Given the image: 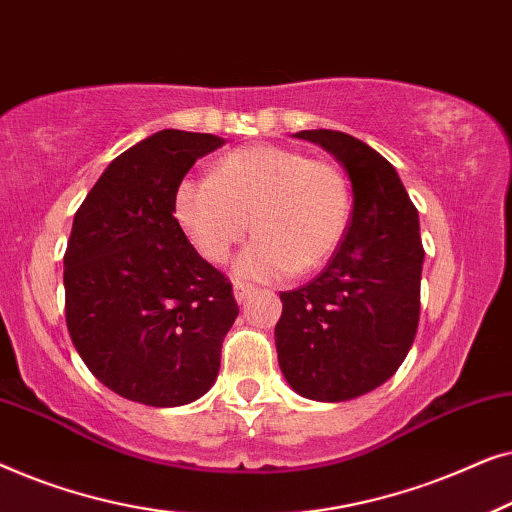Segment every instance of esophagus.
Returning <instances> with one entry per match:
<instances>
[{"label": "esophagus", "mask_w": 512, "mask_h": 512, "mask_svg": "<svg viewBox=\"0 0 512 512\" xmlns=\"http://www.w3.org/2000/svg\"><path fill=\"white\" fill-rule=\"evenodd\" d=\"M254 291H256L254 286L242 284V282H235V286H233V293H235V300H237V303H244V300H247Z\"/></svg>", "instance_id": "34e87169"}]
</instances>
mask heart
Returning <instances> with one entry per match:
<instances>
[{"label": "heart", "mask_w": 512, "mask_h": 512, "mask_svg": "<svg viewBox=\"0 0 512 512\" xmlns=\"http://www.w3.org/2000/svg\"><path fill=\"white\" fill-rule=\"evenodd\" d=\"M172 212L202 258L223 263L247 235L235 272L247 279L298 275L324 265L352 221V186L335 163L275 144L219 158L209 177H184Z\"/></svg>", "instance_id": "obj_1"}]
</instances>
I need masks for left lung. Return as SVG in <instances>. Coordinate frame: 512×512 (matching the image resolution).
I'll use <instances>...</instances> for the list:
<instances>
[{"instance_id": "obj_1", "label": "left lung", "mask_w": 512, "mask_h": 512, "mask_svg": "<svg viewBox=\"0 0 512 512\" xmlns=\"http://www.w3.org/2000/svg\"><path fill=\"white\" fill-rule=\"evenodd\" d=\"M352 184V221L331 263L296 291L279 293L277 361L296 394L340 403L389 380L419 324L424 249L419 214L396 167L338 130H300Z\"/></svg>"}]
</instances>
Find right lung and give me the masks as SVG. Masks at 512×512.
<instances>
[{
  "instance_id": "add662e5",
  "label": "right lung",
  "mask_w": 512,
  "mask_h": 512,
  "mask_svg": "<svg viewBox=\"0 0 512 512\" xmlns=\"http://www.w3.org/2000/svg\"><path fill=\"white\" fill-rule=\"evenodd\" d=\"M223 144L207 132L160 130L111 160L74 216L69 335L90 373L128 401L177 408L219 375L240 307L179 228L172 195L195 160Z\"/></svg>"
}]
</instances>
